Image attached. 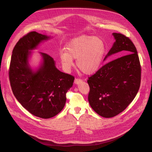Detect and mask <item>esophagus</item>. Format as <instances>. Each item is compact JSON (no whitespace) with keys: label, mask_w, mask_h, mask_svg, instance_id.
Listing matches in <instances>:
<instances>
[{"label":"esophagus","mask_w":152,"mask_h":152,"mask_svg":"<svg viewBox=\"0 0 152 152\" xmlns=\"http://www.w3.org/2000/svg\"><path fill=\"white\" fill-rule=\"evenodd\" d=\"M82 82V80L81 79H75V80H74V83L75 84H80L81 82Z\"/></svg>","instance_id":"obj_1"}]
</instances>
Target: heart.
<instances>
[{
	"label": "heart",
	"instance_id": "heart-1",
	"mask_svg": "<svg viewBox=\"0 0 152 152\" xmlns=\"http://www.w3.org/2000/svg\"><path fill=\"white\" fill-rule=\"evenodd\" d=\"M66 49L59 54L63 68L70 70L74 65L73 59H77V67L87 75L99 70L105 53V45L102 39L86 35L71 39Z\"/></svg>",
	"mask_w": 152,
	"mask_h": 152
}]
</instances>
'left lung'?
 I'll return each mask as SVG.
<instances>
[{"label": "left lung", "mask_w": 152, "mask_h": 152, "mask_svg": "<svg viewBox=\"0 0 152 152\" xmlns=\"http://www.w3.org/2000/svg\"><path fill=\"white\" fill-rule=\"evenodd\" d=\"M112 35L115 41L104 60L116 53L128 54L103 65L87 80L90 106L105 118L123 112L135 98L141 82V66L134 44L121 34Z\"/></svg>", "instance_id": "left-lung-1"}]
</instances>
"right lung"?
Wrapping results in <instances>:
<instances>
[{"label":"right lung","mask_w":152,"mask_h":152,"mask_svg":"<svg viewBox=\"0 0 152 152\" xmlns=\"http://www.w3.org/2000/svg\"><path fill=\"white\" fill-rule=\"evenodd\" d=\"M51 38L36 31L23 37L12 50L10 80L17 100L34 115L49 118L60 112L66 103V94L73 86L74 77L59 71L48 54L39 52L41 61L33 69L29 63L31 50Z\"/></svg>","instance_id":"1"}]
</instances>
